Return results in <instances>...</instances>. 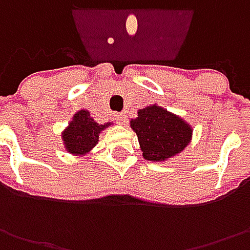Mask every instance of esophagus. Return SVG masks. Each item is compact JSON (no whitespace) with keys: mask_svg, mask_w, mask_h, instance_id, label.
I'll use <instances>...</instances> for the list:
<instances>
[{"mask_svg":"<svg viewBox=\"0 0 250 250\" xmlns=\"http://www.w3.org/2000/svg\"><path fill=\"white\" fill-rule=\"evenodd\" d=\"M114 120L117 121L118 124H125L126 122V117L124 114H115L114 115Z\"/></svg>","mask_w":250,"mask_h":250,"instance_id":"obj_1","label":"esophagus"}]
</instances>
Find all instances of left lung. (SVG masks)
<instances>
[{"label":"left lung","mask_w":250,"mask_h":250,"mask_svg":"<svg viewBox=\"0 0 250 250\" xmlns=\"http://www.w3.org/2000/svg\"><path fill=\"white\" fill-rule=\"evenodd\" d=\"M136 132L143 157L150 161H164L187 147L192 129L185 121L159 105H150L130 121Z\"/></svg>","instance_id":"8db88e82"}]
</instances>
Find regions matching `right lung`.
Listing matches in <instances>:
<instances>
[{
	"mask_svg": "<svg viewBox=\"0 0 250 250\" xmlns=\"http://www.w3.org/2000/svg\"><path fill=\"white\" fill-rule=\"evenodd\" d=\"M108 124L100 125L93 120L89 111H79L75 114L69 126L63 132L65 149L72 154H84L91 150L99 140V133L105 129Z\"/></svg>",
	"mask_w": 250,
	"mask_h": 250,
	"instance_id": "1",
	"label": "right lung"
}]
</instances>
